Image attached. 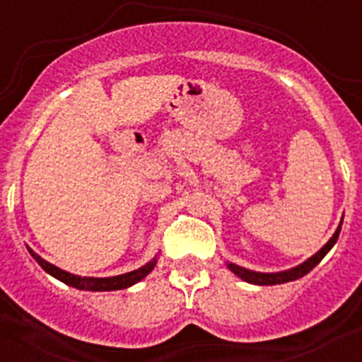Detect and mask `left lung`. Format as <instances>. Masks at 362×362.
<instances>
[{
	"instance_id": "8db88e82",
	"label": "left lung",
	"mask_w": 362,
	"mask_h": 362,
	"mask_svg": "<svg viewBox=\"0 0 362 362\" xmlns=\"http://www.w3.org/2000/svg\"><path fill=\"white\" fill-rule=\"evenodd\" d=\"M341 225H343V219H341V223H339V226H337V230L334 232V235L328 239V243L322 246L317 254H313L312 257L306 259L305 263L297 264V267H293V268H288V270L255 272V270H248V268L239 267V264H235V263H226V267H228V270L233 272L235 276L241 277L243 281H246V283H250V284H259V286H272V284L290 283V281H296V279H299V277L306 276V274H308L312 268H315L319 263H321V259L325 257V255L328 254L332 248H334L335 243H337L339 233H341Z\"/></svg>"
}]
</instances>
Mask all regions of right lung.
Returning a JSON list of instances; mask_svg holds the SVG:
<instances>
[{
	"label": "right lung",
	"mask_w": 362,
	"mask_h": 362,
	"mask_svg": "<svg viewBox=\"0 0 362 362\" xmlns=\"http://www.w3.org/2000/svg\"><path fill=\"white\" fill-rule=\"evenodd\" d=\"M28 254L32 257L36 259V263L43 268L47 274H50L52 277H56L57 281H62V283L69 284L72 288L78 290H86V292H114V290H124L132 286V284L139 283L141 279H145L148 276L150 272L153 270V267L158 264V255L153 259H150L148 263L143 264L141 268H137V270L127 272V274H121V276H112V277H83V276H76V274H70V272L62 270V268H57L56 264L49 263V261H45L41 255H37L36 252L28 248Z\"/></svg>",
	"instance_id": "1"
}]
</instances>
